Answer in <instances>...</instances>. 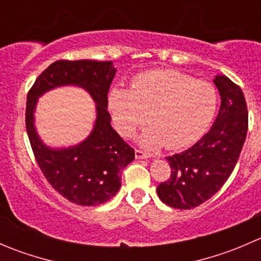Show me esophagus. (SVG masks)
<instances>
[{
  "mask_svg": "<svg viewBox=\"0 0 261 261\" xmlns=\"http://www.w3.org/2000/svg\"><path fill=\"white\" fill-rule=\"evenodd\" d=\"M135 156L136 159H147V158L150 156L147 152L144 151V150H140V149H136L135 150Z\"/></svg>",
  "mask_w": 261,
  "mask_h": 261,
  "instance_id": "1",
  "label": "esophagus"
}]
</instances>
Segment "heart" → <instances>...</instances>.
Here are the masks:
<instances>
[{"label":"heart","mask_w":261,"mask_h":261,"mask_svg":"<svg viewBox=\"0 0 261 261\" xmlns=\"http://www.w3.org/2000/svg\"><path fill=\"white\" fill-rule=\"evenodd\" d=\"M217 102L211 83L173 69L141 73L133 78L130 89L115 87L109 94L118 133L134 135L147 121L141 140L151 149H181L196 143L215 118Z\"/></svg>","instance_id":"1"}]
</instances>
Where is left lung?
<instances>
[{"mask_svg":"<svg viewBox=\"0 0 261 261\" xmlns=\"http://www.w3.org/2000/svg\"><path fill=\"white\" fill-rule=\"evenodd\" d=\"M213 82L221 107L211 130L186 151L167 156L172 174L156 187L159 198L173 208H194L217 193L232 173L246 139L249 116L243 91L226 75Z\"/></svg>","mask_w":261,"mask_h":261,"instance_id":"8db88e82","label":"left lung"}]
</instances>
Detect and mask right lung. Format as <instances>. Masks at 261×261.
<instances>
[{"instance_id": "obj_1", "label": "right lung", "mask_w": 261, "mask_h": 261, "mask_svg": "<svg viewBox=\"0 0 261 261\" xmlns=\"http://www.w3.org/2000/svg\"><path fill=\"white\" fill-rule=\"evenodd\" d=\"M115 73L112 62L57 60L36 78L28 93L25 123L36 163L50 186L80 206H98L110 201L120 189L123 168L135 159V150L112 128L107 111V94ZM67 84L80 85L91 94L97 103L96 123L80 146L50 149L36 134L33 110L39 95Z\"/></svg>"}]
</instances>
